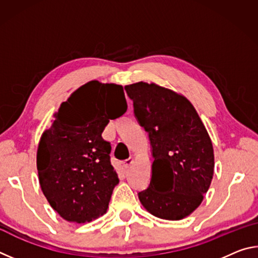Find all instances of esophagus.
<instances>
[{"instance_id":"34e87169","label":"esophagus","mask_w":258,"mask_h":258,"mask_svg":"<svg viewBox=\"0 0 258 258\" xmlns=\"http://www.w3.org/2000/svg\"><path fill=\"white\" fill-rule=\"evenodd\" d=\"M132 163H133V158H132V157H130V158L125 159V160L123 161V165H124V167H125V168H128L130 166L132 165Z\"/></svg>"}]
</instances>
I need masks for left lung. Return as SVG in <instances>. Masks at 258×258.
<instances>
[{
	"instance_id": "obj_1",
	"label": "left lung",
	"mask_w": 258,
	"mask_h": 258,
	"mask_svg": "<svg viewBox=\"0 0 258 258\" xmlns=\"http://www.w3.org/2000/svg\"><path fill=\"white\" fill-rule=\"evenodd\" d=\"M134 115L151 146L150 184L139 192L148 212L169 221L182 220L202 204L214 174L211 138L185 97L154 83L126 85Z\"/></svg>"
}]
</instances>
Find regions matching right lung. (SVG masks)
I'll return each instance as SVG.
<instances>
[{
    "instance_id": "add662e5",
    "label": "right lung",
    "mask_w": 258,
    "mask_h": 258,
    "mask_svg": "<svg viewBox=\"0 0 258 258\" xmlns=\"http://www.w3.org/2000/svg\"><path fill=\"white\" fill-rule=\"evenodd\" d=\"M126 109L123 86L91 81L61 103L43 132L38 180L51 207L66 221L85 223L107 212L119 180L110 163L111 146L101 134Z\"/></svg>"
}]
</instances>
